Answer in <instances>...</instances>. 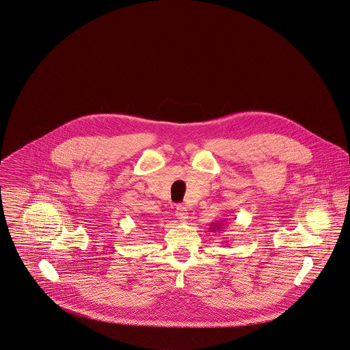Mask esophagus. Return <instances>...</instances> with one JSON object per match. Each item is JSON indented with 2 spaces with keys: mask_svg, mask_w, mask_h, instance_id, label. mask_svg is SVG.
Masks as SVG:
<instances>
[{
  "mask_svg": "<svg viewBox=\"0 0 350 350\" xmlns=\"http://www.w3.org/2000/svg\"><path fill=\"white\" fill-rule=\"evenodd\" d=\"M188 210L184 207V206H177L176 207V217L181 221V222H185L188 219Z\"/></svg>",
  "mask_w": 350,
  "mask_h": 350,
  "instance_id": "34e87169",
  "label": "esophagus"
}]
</instances>
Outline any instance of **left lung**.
Returning <instances> with one entry per match:
<instances>
[{
    "label": "left lung",
    "instance_id": "left-lung-1",
    "mask_svg": "<svg viewBox=\"0 0 350 350\" xmlns=\"http://www.w3.org/2000/svg\"><path fill=\"white\" fill-rule=\"evenodd\" d=\"M224 226H225L224 221H217V222H214V224L210 225V230H211V232H219V230H222Z\"/></svg>",
    "mask_w": 350,
    "mask_h": 350
}]
</instances>
